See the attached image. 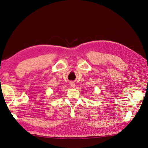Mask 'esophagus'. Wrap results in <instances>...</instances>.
Segmentation results:
<instances>
[{
	"instance_id": "obj_1",
	"label": "esophagus",
	"mask_w": 148,
	"mask_h": 148,
	"mask_svg": "<svg viewBox=\"0 0 148 148\" xmlns=\"http://www.w3.org/2000/svg\"><path fill=\"white\" fill-rule=\"evenodd\" d=\"M70 85L71 87H74L75 86V83L74 82H72V81H71V82L70 83Z\"/></svg>"
}]
</instances>
